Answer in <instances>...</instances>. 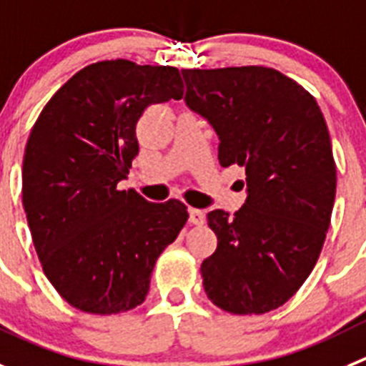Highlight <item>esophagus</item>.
<instances>
[{
    "instance_id": "obj_1",
    "label": "esophagus",
    "mask_w": 366,
    "mask_h": 366,
    "mask_svg": "<svg viewBox=\"0 0 366 366\" xmlns=\"http://www.w3.org/2000/svg\"><path fill=\"white\" fill-rule=\"evenodd\" d=\"M206 222V214L202 209H197V207H189V224L193 225H202Z\"/></svg>"
}]
</instances>
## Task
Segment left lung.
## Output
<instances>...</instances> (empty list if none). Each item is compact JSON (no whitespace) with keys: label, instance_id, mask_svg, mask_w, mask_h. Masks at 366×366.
<instances>
[{"label":"left lung","instance_id":"8db88e82","mask_svg":"<svg viewBox=\"0 0 366 366\" xmlns=\"http://www.w3.org/2000/svg\"><path fill=\"white\" fill-rule=\"evenodd\" d=\"M186 104L218 135V160L245 167L247 199L207 213L218 238L202 262L207 298L231 314H265L312 272L330 225L336 162L316 99L274 68L182 70Z\"/></svg>","mask_w":366,"mask_h":366}]
</instances>
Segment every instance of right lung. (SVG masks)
Segmentation results:
<instances>
[{
  "label": "right lung",
  "mask_w": 366,
  "mask_h": 366,
  "mask_svg": "<svg viewBox=\"0 0 366 366\" xmlns=\"http://www.w3.org/2000/svg\"><path fill=\"white\" fill-rule=\"evenodd\" d=\"M182 95L175 66L99 61L37 117L23 157V207L44 274L75 309L110 316L141 305L157 258L187 222L180 200L153 204L117 187L139 153L146 108Z\"/></svg>",
  "instance_id": "obj_1"
}]
</instances>
